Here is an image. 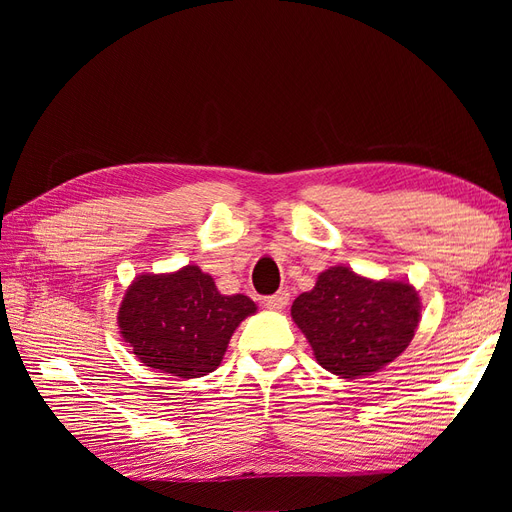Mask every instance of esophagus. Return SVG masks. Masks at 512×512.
I'll return each mask as SVG.
<instances>
[{
	"label": "esophagus",
	"mask_w": 512,
	"mask_h": 512,
	"mask_svg": "<svg viewBox=\"0 0 512 512\" xmlns=\"http://www.w3.org/2000/svg\"><path fill=\"white\" fill-rule=\"evenodd\" d=\"M290 301V292L288 290H277L271 297H265V305L269 309H275V312H282V309L288 305Z\"/></svg>",
	"instance_id": "esophagus-1"
}]
</instances>
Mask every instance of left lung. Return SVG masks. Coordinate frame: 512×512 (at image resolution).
<instances>
[{
	"label": "left lung",
	"instance_id": "1",
	"mask_svg": "<svg viewBox=\"0 0 512 512\" xmlns=\"http://www.w3.org/2000/svg\"><path fill=\"white\" fill-rule=\"evenodd\" d=\"M290 314L316 361L331 374L354 380L376 374L410 346L421 299L404 280L376 282L337 265L294 299Z\"/></svg>",
	"mask_w": 512,
	"mask_h": 512
}]
</instances>
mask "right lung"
Segmentation results:
<instances>
[{
  "label": "right lung",
  "instance_id": "right-lung-1",
  "mask_svg": "<svg viewBox=\"0 0 512 512\" xmlns=\"http://www.w3.org/2000/svg\"><path fill=\"white\" fill-rule=\"evenodd\" d=\"M256 314L245 294H222L213 277L188 265L175 273H143L119 305V333L138 361L179 378L218 369L232 333Z\"/></svg>",
  "mask_w": 512,
  "mask_h": 512
}]
</instances>
